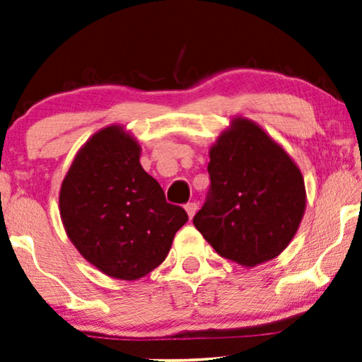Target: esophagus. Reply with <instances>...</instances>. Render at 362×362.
<instances>
[{"mask_svg":"<svg viewBox=\"0 0 362 362\" xmlns=\"http://www.w3.org/2000/svg\"><path fill=\"white\" fill-rule=\"evenodd\" d=\"M185 211H187V214H188V218H193V216H195V213L198 211V204L197 203H188V204H185Z\"/></svg>","mask_w":362,"mask_h":362,"instance_id":"obj_1","label":"esophagus"}]
</instances>
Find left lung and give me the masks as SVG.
<instances>
[{
    "label": "left lung",
    "mask_w": 362,
    "mask_h": 362,
    "mask_svg": "<svg viewBox=\"0 0 362 362\" xmlns=\"http://www.w3.org/2000/svg\"><path fill=\"white\" fill-rule=\"evenodd\" d=\"M209 193L193 224L221 257L257 267L299 229L305 187L299 167L260 125L235 117L209 148Z\"/></svg>",
    "instance_id": "8db88e82"
}]
</instances>
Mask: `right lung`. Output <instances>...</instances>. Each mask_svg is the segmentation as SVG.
I'll list each match as a JSON object with an SVG mask.
<instances>
[{
    "label": "right lung",
    "instance_id": "1",
    "mask_svg": "<svg viewBox=\"0 0 362 362\" xmlns=\"http://www.w3.org/2000/svg\"><path fill=\"white\" fill-rule=\"evenodd\" d=\"M136 138L120 125L93 134L60 188L66 235L86 260L107 276L134 281L165 260L185 209L139 164Z\"/></svg>",
    "mask_w": 362,
    "mask_h": 362
}]
</instances>
